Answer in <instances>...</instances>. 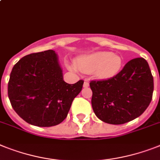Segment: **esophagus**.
I'll return each mask as SVG.
<instances>
[{
  "instance_id": "1",
  "label": "esophagus",
  "mask_w": 160,
  "mask_h": 160,
  "mask_svg": "<svg viewBox=\"0 0 160 160\" xmlns=\"http://www.w3.org/2000/svg\"><path fill=\"white\" fill-rule=\"evenodd\" d=\"M83 87H84V88H88V87H89V82H88V81L84 82V83H83Z\"/></svg>"
}]
</instances>
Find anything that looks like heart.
<instances>
[{"label":"heart","instance_id":"1","mask_svg":"<svg viewBox=\"0 0 160 160\" xmlns=\"http://www.w3.org/2000/svg\"><path fill=\"white\" fill-rule=\"evenodd\" d=\"M77 65L81 70L93 72L100 78H109L119 72L122 67V59L111 52L98 51L79 58Z\"/></svg>","mask_w":160,"mask_h":160}]
</instances>
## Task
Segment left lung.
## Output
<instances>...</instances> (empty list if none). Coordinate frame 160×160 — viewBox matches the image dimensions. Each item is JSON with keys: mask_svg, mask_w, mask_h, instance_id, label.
I'll return each mask as SVG.
<instances>
[{"mask_svg": "<svg viewBox=\"0 0 160 160\" xmlns=\"http://www.w3.org/2000/svg\"><path fill=\"white\" fill-rule=\"evenodd\" d=\"M92 105L103 122L123 124L142 115L152 100L154 79L144 58L131 59L118 73L90 82Z\"/></svg>", "mask_w": 160, "mask_h": 160, "instance_id": "left-lung-1", "label": "left lung"}]
</instances>
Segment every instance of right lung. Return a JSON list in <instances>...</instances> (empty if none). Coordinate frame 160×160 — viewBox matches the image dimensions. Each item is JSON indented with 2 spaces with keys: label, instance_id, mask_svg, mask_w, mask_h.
Instances as JSON below:
<instances>
[{
  "label": "right lung",
  "instance_id": "add662e5",
  "mask_svg": "<svg viewBox=\"0 0 160 160\" xmlns=\"http://www.w3.org/2000/svg\"><path fill=\"white\" fill-rule=\"evenodd\" d=\"M83 82H65L57 55L48 50L25 55L14 64L8 96L14 111L25 122L38 127L55 126L65 119Z\"/></svg>",
  "mask_w": 160,
  "mask_h": 160
}]
</instances>
